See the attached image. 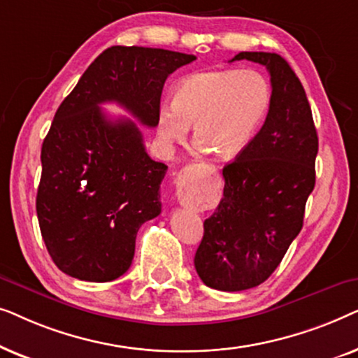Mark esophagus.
Wrapping results in <instances>:
<instances>
[{"mask_svg":"<svg viewBox=\"0 0 358 358\" xmlns=\"http://www.w3.org/2000/svg\"><path fill=\"white\" fill-rule=\"evenodd\" d=\"M199 168H210L207 164H197ZM178 199L185 207H195L207 200V192L197 180H185L178 185Z\"/></svg>","mask_w":358,"mask_h":358,"instance_id":"obj_1","label":"esophagus"}]
</instances>
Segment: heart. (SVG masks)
Returning <instances> with one entry per match:
<instances>
[{"instance_id": "b5f03b06", "label": "heart", "mask_w": 358, "mask_h": 358, "mask_svg": "<svg viewBox=\"0 0 358 358\" xmlns=\"http://www.w3.org/2000/svg\"><path fill=\"white\" fill-rule=\"evenodd\" d=\"M271 101V85L256 70L197 73L176 86L173 106L161 107L156 127L166 143H180L194 125L199 151L229 159L251 143Z\"/></svg>"}]
</instances>
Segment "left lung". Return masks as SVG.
Wrapping results in <instances>:
<instances>
[{
	"label": "left lung",
	"instance_id": "8db88e82",
	"mask_svg": "<svg viewBox=\"0 0 358 358\" xmlns=\"http://www.w3.org/2000/svg\"><path fill=\"white\" fill-rule=\"evenodd\" d=\"M267 68L272 101L262 129L223 168V199L203 222L195 271L210 288L241 292L266 282L303 227L315 189L317 134L310 102L285 58L241 52Z\"/></svg>",
	"mask_w": 358,
	"mask_h": 358
}]
</instances>
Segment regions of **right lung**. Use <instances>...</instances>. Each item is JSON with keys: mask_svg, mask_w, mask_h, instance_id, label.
<instances>
[{"mask_svg": "<svg viewBox=\"0 0 358 358\" xmlns=\"http://www.w3.org/2000/svg\"><path fill=\"white\" fill-rule=\"evenodd\" d=\"M195 60L164 48H107L87 66L42 143L36 208L55 266L86 282H110L131 266L141 224L161 213L168 166L146 153L134 120L101 109L115 102L156 127L166 78Z\"/></svg>", "mask_w": 358, "mask_h": 358, "instance_id": "right-lung-1", "label": "right lung"}]
</instances>
